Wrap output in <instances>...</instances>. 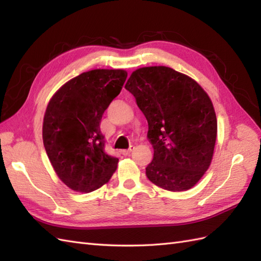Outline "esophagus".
<instances>
[{"instance_id":"1","label":"esophagus","mask_w":261,"mask_h":261,"mask_svg":"<svg viewBox=\"0 0 261 261\" xmlns=\"http://www.w3.org/2000/svg\"><path fill=\"white\" fill-rule=\"evenodd\" d=\"M134 149H135V147L131 146L129 149H124V150H121V153L124 154V156H129V154H130L132 151H134Z\"/></svg>"}]
</instances>
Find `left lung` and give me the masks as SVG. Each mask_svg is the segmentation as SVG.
Returning a JSON list of instances; mask_svg holds the SVG:
<instances>
[{
	"mask_svg": "<svg viewBox=\"0 0 261 261\" xmlns=\"http://www.w3.org/2000/svg\"><path fill=\"white\" fill-rule=\"evenodd\" d=\"M125 88L148 121L154 185L184 192L197 184L213 158L218 121L207 93L190 76L166 66L135 70Z\"/></svg>",
	"mask_w": 261,
	"mask_h": 261,
	"instance_id": "obj_1",
	"label": "left lung"
}]
</instances>
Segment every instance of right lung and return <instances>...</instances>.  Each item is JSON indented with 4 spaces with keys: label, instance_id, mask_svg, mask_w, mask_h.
<instances>
[{
    "label": "right lung",
    "instance_id": "obj_1",
    "mask_svg": "<svg viewBox=\"0 0 261 261\" xmlns=\"http://www.w3.org/2000/svg\"><path fill=\"white\" fill-rule=\"evenodd\" d=\"M124 69H93L59 88L49 101L42 140L59 179L70 190L90 193L110 180L119 159L104 151L102 115L119 95Z\"/></svg>",
    "mask_w": 261,
    "mask_h": 261
}]
</instances>
